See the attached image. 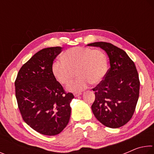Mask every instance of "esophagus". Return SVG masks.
Masks as SVG:
<instances>
[{"label":"esophagus","mask_w":154,"mask_h":154,"mask_svg":"<svg viewBox=\"0 0 154 154\" xmlns=\"http://www.w3.org/2000/svg\"><path fill=\"white\" fill-rule=\"evenodd\" d=\"M73 94H74L75 97H78V96L82 94V93H80V92H79V93H74Z\"/></svg>","instance_id":"esophagus-1"}]
</instances>
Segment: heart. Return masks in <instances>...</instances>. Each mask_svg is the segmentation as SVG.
I'll return each instance as SVG.
<instances>
[{"instance_id": "obj_1", "label": "heart", "mask_w": 154, "mask_h": 154, "mask_svg": "<svg viewBox=\"0 0 154 154\" xmlns=\"http://www.w3.org/2000/svg\"><path fill=\"white\" fill-rule=\"evenodd\" d=\"M62 58V60H58L53 62L52 73L60 83L66 85L76 71L79 77L67 86V90L71 92L86 89L90 83L98 84L107 72V58L100 49L76 47L64 52Z\"/></svg>"}]
</instances>
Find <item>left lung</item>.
Returning a JSON list of instances; mask_svg holds the SVG:
<instances>
[{"label":"left lung","instance_id":"8db88e82","mask_svg":"<svg viewBox=\"0 0 154 154\" xmlns=\"http://www.w3.org/2000/svg\"><path fill=\"white\" fill-rule=\"evenodd\" d=\"M88 46L98 47L109 58L110 69L92 90L95 100L92 110L104 126L118 128L128 122L139 96L140 82L134 62L122 49L106 42H95Z\"/></svg>","mask_w":154,"mask_h":154}]
</instances>
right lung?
<instances>
[{
    "mask_svg": "<svg viewBox=\"0 0 154 154\" xmlns=\"http://www.w3.org/2000/svg\"><path fill=\"white\" fill-rule=\"evenodd\" d=\"M61 47L45 48L36 53L18 72L15 96L24 122L39 133L54 136L69 122L74 96L64 92L51 71Z\"/></svg>",
    "mask_w": 154,
    "mask_h": 154,
    "instance_id": "1",
    "label": "right lung"
}]
</instances>
